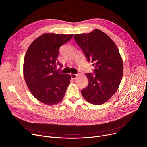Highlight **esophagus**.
<instances>
[{"label": "esophagus", "mask_w": 147, "mask_h": 147, "mask_svg": "<svg viewBox=\"0 0 147 147\" xmlns=\"http://www.w3.org/2000/svg\"><path fill=\"white\" fill-rule=\"evenodd\" d=\"M70 76H71V78H72V79L74 80V79L76 78V77H77V74L71 73V74H70Z\"/></svg>", "instance_id": "34e87169"}]
</instances>
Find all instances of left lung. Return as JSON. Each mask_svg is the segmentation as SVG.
<instances>
[{
	"label": "left lung",
	"instance_id": "obj_1",
	"mask_svg": "<svg viewBox=\"0 0 147 147\" xmlns=\"http://www.w3.org/2000/svg\"><path fill=\"white\" fill-rule=\"evenodd\" d=\"M74 39L95 67L93 73L86 74L88 85L81 90L82 96L94 105L106 102L117 90L123 76V60L117 47L109 36L98 29L76 34Z\"/></svg>",
	"mask_w": 147,
	"mask_h": 147
}]
</instances>
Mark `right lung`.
Listing matches in <instances>:
<instances>
[{
	"instance_id": "add662e5",
	"label": "right lung",
	"mask_w": 147,
	"mask_h": 147,
	"mask_svg": "<svg viewBox=\"0 0 147 147\" xmlns=\"http://www.w3.org/2000/svg\"><path fill=\"white\" fill-rule=\"evenodd\" d=\"M73 36L44 34L35 39L27 51L23 65L24 79L33 96L42 103L52 105L63 99L71 76L55 67L57 65L62 67L57 60L59 48Z\"/></svg>"
}]
</instances>
